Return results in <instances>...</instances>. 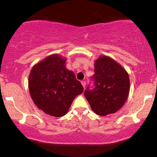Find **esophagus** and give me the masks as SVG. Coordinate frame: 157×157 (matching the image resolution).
<instances>
[{"mask_svg": "<svg viewBox=\"0 0 157 157\" xmlns=\"http://www.w3.org/2000/svg\"><path fill=\"white\" fill-rule=\"evenodd\" d=\"M81 83H82V86H83V88L85 89V87H86V81L82 80V81H81Z\"/></svg>", "mask_w": 157, "mask_h": 157, "instance_id": "1", "label": "esophagus"}]
</instances>
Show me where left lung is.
Returning <instances> with one entry per match:
<instances>
[{"instance_id": "left-lung-1", "label": "left lung", "mask_w": 157, "mask_h": 157, "mask_svg": "<svg viewBox=\"0 0 157 157\" xmlns=\"http://www.w3.org/2000/svg\"><path fill=\"white\" fill-rule=\"evenodd\" d=\"M94 72L92 79L95 88L90 90L87 87L84 92L91 109L100 116L117 112L128 97V74L116 60L105 55L95 61Z\"/></svg>"}]
</instances>
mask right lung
I'll return each mask as SVG.
<instances>
[{
    "mask_svg": "<svg viewBox=\"0 0 157 157\" xmlns=\"http://www.w3.org/2000/svg\"><path fill=\"white\" fill-rule=\"evenodd\" d=\"M66 58L54 54L32 67L29 90L34 103L46 114L60 117L67 113L74 99L83 87L72 71L66 67Z\"/></svg>",
    "mask_w": 157,
    "mask_h": 157,
    "instance_id": "obj_1",
    "label": "right lung"
}]
</instances>
